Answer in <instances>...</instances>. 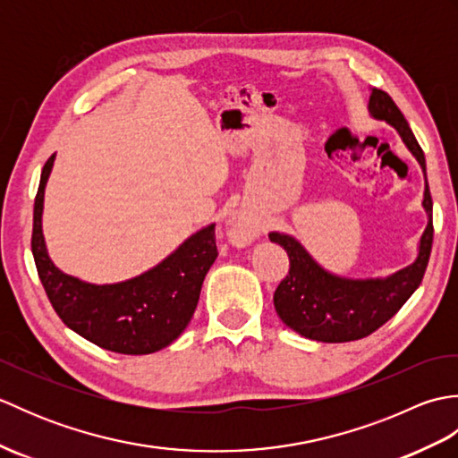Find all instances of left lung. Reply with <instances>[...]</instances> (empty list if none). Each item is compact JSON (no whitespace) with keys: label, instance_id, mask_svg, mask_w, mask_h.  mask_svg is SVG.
I'll list each match as a JSON object with an SVG mask.
<instances>
[{"label":"left lung","instance_id":"obj_1","mask_svg":"<svg viewBox=\"0 0 458 458\" xmlns=\"http://www.w3.org/2000/svg\"><path fill=\"white\" fill-rule=\"evenodd\" d=\"M368 112L374 120L394 125L425 173L423 149L390 94L372 89ZM423 208L427 212V228L420 240L415 261L387 277L348 279L335 276L320 267L293 236L271 232L269 240L284 248L289 256V276L281 281L274 295L279 318L301 336L318 340V343H350V340L372 335L413 295L429 264L433 246V200L427 179Z\"/></svg>","mask_w":458,"mask_h":458}]
</instances>
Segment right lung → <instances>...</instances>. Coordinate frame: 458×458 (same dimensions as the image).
<instances>
[{
  "label": "right lung",
  "mask_w": 458,
  "mask_h": 458,
  "mask_svg": "<svg viewBox=\"0 0 458 458\" xmlns=\"http://www.w3.org/2000/svg\"><path fill=\"white\" fill-rule=\"evenodd\" d=\"M48 157L35 197L31 250L38 279L56 315L76 335L118 354H151L169 346L191 323L204 276L218 258L214 224L194 232L161 264L120 284H86L48 258L43 236Z\"/></svg>",
  "instance_id": "add662e5"
}]
</instances>
